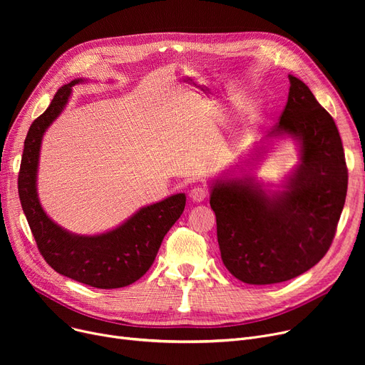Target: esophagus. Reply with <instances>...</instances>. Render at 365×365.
Segmentation results:
<instances>
[{"label": "esophagus", "mask_w": 365, "mask_h": 365, "mask_svg": "<svg viewBox=\"0 0 365 365\" xmlns=\"http://www.w3.org/2000/svg\"><path fill=\"white\" fill-rule=\"evenodd\" d=\"M207 195H208V190L204 186H194L189 192V198L194 202H202L207 198Z\"/></svg>", "instance_id": "esophagus-1"}]
</instances>
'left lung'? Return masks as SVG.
I'll list each match as a JSON object with an SVG mask.
<instances>
[{
    "instance_id": "obj_1",
    "label": "left lung",
    "mask_w": 365,
    "mask_h": 365,
    "mask_svg": "<svg viewBox=\"0 0 365 365\" xmlns=\"http://www.w3.org/2000/svg\"><path fill=\"white\" fill-rule=\"evenodd\" d=\"M289 80V99L267 145H256L245 161L208 182L223 264L245 284H277L309 271L329 252L346 198L348 168L334 120L302 80ZM287 137L299 148V164L281 185L264 187L252 170L267 145Z\"/></svg>"
}]
</instances>
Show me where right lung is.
<instances>
[{"label": "right lung", "mask_w": 365, "mask_h": 365, "mask_svg": "<svg viewBox=\"0 0 365 365\" xmlns=\"http://www.w3.org/2000/svg\"><path fill=\"white\" fill-rule=\"evenodd\" d=\"M83 83L88 80L75 78L57 90L46 112L29 127L17 180L19 198L38 250L57 274L96 289H120L152 266L165 234L183 213L186 195L145 205L117 227L96 235L72 234L48 217L36 187L43 138L66 108L72 87Z\"/></svg>", "instance_id": "obj_1"}]
</instances>
